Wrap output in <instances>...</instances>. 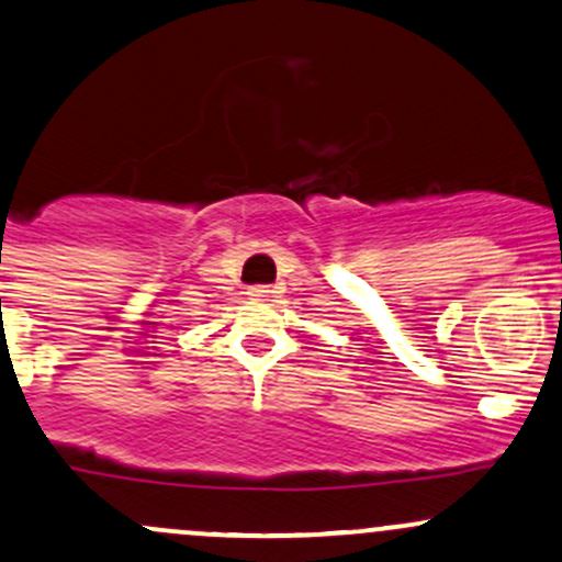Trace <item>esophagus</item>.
I'll use <instances>...</instances> for the list:
<instances>
[{
  "label": "esophagus",
  "mask_w": 562,
  "mask_h": 562,
  "mask_svg": "<svg viewBox=\"0 0 562 562\" xmlns=\"http://www.w3.org/2000/svg\"><path fill=\"white\" fill-rule=\"evenodd\" d=\"M250 295V299H269V293H274V291H269V288H261V285H252V288H248V291H245Z\"/></svg>",
  "instance_id": "34e87169"
}]
</instances>
